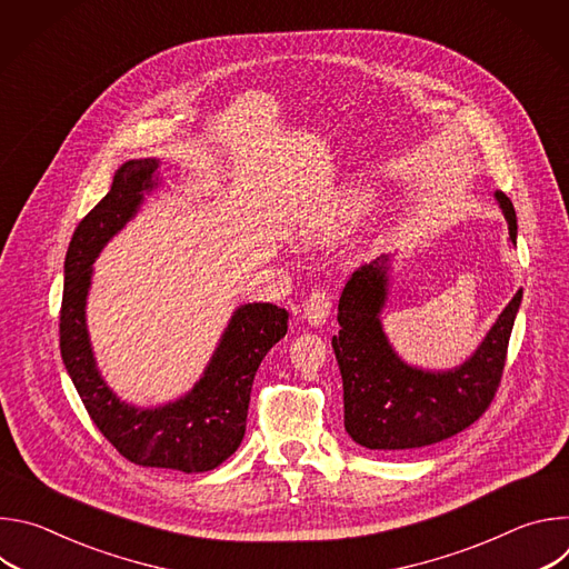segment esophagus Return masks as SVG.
<instances>
[{"instance_id": "1", "label": "esophagus", "mask_w": 569, "mask_h": 569, "mask_svg": "<svg viewBox=\"0 0 569 569\" xmlns=\"http://www.w3.org/2000/svg\"><path fill=\"white\" fill-rule=\"evenodd\" d=\"M331 315V292L327 288L312 290L303 301V317L308 319L310 327H321Z\"/></svg>"}]
</instances>
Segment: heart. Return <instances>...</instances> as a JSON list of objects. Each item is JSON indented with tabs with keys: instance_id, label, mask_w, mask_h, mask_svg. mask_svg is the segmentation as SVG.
Wrapping results in <instances>:
<instances>
[{
	"instance_id": "heart-1",
	"label": "heart",
	"mask_w": 569,
	"mask_h": 569,
	"mask_svg": "<svg viewBox=\"0 0 569 569\" xmlns=\"http://www.w3.org/2000/svg\"><path fill=\"white\" fill-rule=\"evenodd\" d=\"M371 204V193H367L365 189H353L351 193H347V198L342 200L340 209H338V222H347L358 218L362 211H367Z\"/></svg>"
}]
</instances>
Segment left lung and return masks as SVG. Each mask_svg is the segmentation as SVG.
I'll list each match as a JSON object with an SVG mask.
<instances>
[{"instance_id": "1", "label": "left lung", "mask_w": 569, "mask_h": 569, "mask_svg": "<svg viewBox=\"0 0 569 569\" xmlns=\"http://www.w3.org/2000/svg\"><path fill=\"white\" fill-rule=\"evenodd\" d=\"M496 196L516 242V209L502 191ZM385 261L360 266L349 277L338 306L340 333L333 351L345 385L349 437L369 450L408 452L459 435L489 410L505 373L522 290L468 362L443 373L421 371L405 365L382 333L378 315L387 299Z\"/></svg>"}]
</instances>
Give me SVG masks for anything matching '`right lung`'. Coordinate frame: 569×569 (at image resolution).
I'll return each instance as SVG.
<instances>
[{
	"label": "right lung",
	"instance_id": "right-lung-1",
	"mask_svg": "<svg viewBox=\"0 0 569 569\" xmlns=\"http://www.w3.org/2000/svg\"><path fill=\"white\" fill-rule=\"evenodd\" d=\"M154 171L157 159L126 161L110 193L78 222L64 259L60 356L90 419L121 457L148 468L204 472L231 457L246 437L252 382L266 353L288 331V310L274 303L240 306L200 382L164 408L137 410L108 389L86 329L92 263L154 187Z\"/></svg>",
	"mask_w": 569,
	"mask_h": 569
}]
</instances>
